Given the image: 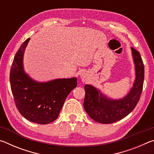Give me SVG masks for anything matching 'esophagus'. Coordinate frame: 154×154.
Instances as JSON below:
<instances>
[{
    "instance_id": "1",
    "label": "esophagus",
    "mask_w": 154,
    "mask_h": 154,
    "mask_svg": "<svg viewBox=\"0 0 154 154\" xmlns=\"http://www.w3.org/2000/svg\"><path fill=\"white\" fill-rule=\"evenodd\" d=\"M81 78L82 79V81H83V82H85L86 81V75H85V73H83L81 74Z\"/></svg>"
}]
</instances>
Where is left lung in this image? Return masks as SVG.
I'll use <instances>...</instances> for the list:
<instances>
[{
  "mask_svg": "<svg viewBox=\"0 0 154 154\" xmlns=\"http://www.w3.org/2000/svg\"><path fill=\"white\" fill-rule=\"evenodd\" d=\"M135 64L136 78L133 86L123 98L112 100L106 98L92 85H85L83 107L89 116L100 124H111L123 119L133 111L139 102L144 81V64L139 52L131 48Z\"/></svg>",
  "mask_w": 154,
  "mask_h": 154,
  "instance_id": "1",
  "label": "left lung"
}]
</instances>
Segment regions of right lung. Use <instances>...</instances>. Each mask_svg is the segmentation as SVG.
<instances>
[{
    "label": "right lung",
    "instance_id": "obj_1",
    "mask_svg": "<svg viewBox=\"0 0 154 154\" xmlns=\"http://www.w3.org/2000/svg\"><path fill=\"white\" fill-rule=\"evenodd\" d=\"M30 38L22 44L10 71V83L15 106L28 120L47 124L58 118L67 96L77 87V78L40 83L31 79L23 68V56Z\"/></svg>",
    "mask_w": 154,
    "mask_h": 154
}]
</instances>
